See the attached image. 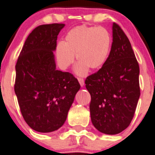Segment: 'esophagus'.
<instances>
[{
	"instance_id": "34e87169",
	"label": "esophagus",
	"mask_w": 155,
	"mask_h": 155,
	"mask_svg": "<svg viewBox=\"0 0 155 155\" xmlns=\"http://www.w3.org/2000/svg\"><path fill=\"white\" fill-rule=\"evenodd\" d=\"M78 80L81 86H84V79L81 78H78Z\"/></svg>"
}]
</instances>
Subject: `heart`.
Returning a JSON list of instances; mask_svg holds the SVG:
<instances>
[{"label": "heart", "instance_id": "b5f03b06", "mask_svg": "<svg viewBox=\"0 0 155 155\" xmlns=\"http://www.w3.org/2000/svg\"><path fill=\"white\" fill-rule=\"evenodd\" d=\"M110 47V36L103 27H76L65 37L64 43H58L56 56L58 64L65 70L74 61V55L79 63L76 67L78 74H84L87 68L95 70L105 61Z\"/></svg>", "mask_w": 155, "mask_h": 155}]
</instances>
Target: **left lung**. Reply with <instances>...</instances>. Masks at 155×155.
Listing matches in <instances>:
<instances>
[{"label":"left lung","mask_w":155,"mask_h":155,"mask_svg":"<svg viewBox=\"0 0 155 155\" xmlns=\"http://www.w3.org/2000/svg\"><path fill=\"white\" fill-rule=\"evenodd\" d=\"M139 64L128 38L116 23L108 58L101 69L87 77L93 125L100 132L116 134L132 120L140 97Z\"/></svg>","instance_id":"1"}]
</instances>
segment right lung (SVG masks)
Segmentation results:
<instances>
[{
  "label": "right lung",
  "instance_id": "obj_1",
  "mask_svg": "<svg viewBox=\"0 0 155 155\" xmlns=\"http://www.w3.org/2000/svg\"><path fill=\"white\" fill-rule=\"evenodd\" d=\"M64 24L42 25L27 38L15 69V91L23 117L42 133L60 128L81 87L69 72L56 69L53 51Z\"/></svg>",
  "mask_w": 155,
  "mask_h": 155
}]
</instances>
